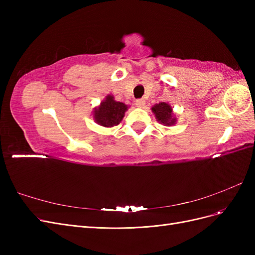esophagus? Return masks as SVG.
Returning a JSON list of instances; mask_svg holds the SVG:
<instances>
[{
    "label": "esophagus",
    "mask_w": 255,
    "mask_h": 255,
    "mask_svg": "<svg viewBox=\"0 0 255 255\" xmlns=\"http://www.w3.org/2000/svg\"><path fill=\"white\" fill-rule=\"evenodd\" d=\"M135 105H136L137 107H139V109H142V107L145 105L144 99H138V100H136V101H135Z\"/></svg>",
    "instance_id": "obj_1"
}]
</instances>
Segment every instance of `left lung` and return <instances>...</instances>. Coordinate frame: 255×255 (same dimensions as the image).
Returning <instances> with one entry per match:
<instances>
[{"instance_id": "8db88e82", "label": "left lung", "mask_w": 255, "mask_h": 255, "mask_svg": "<svg viewBox=\"0 0 255 255\" xmlns=\"http://www.w3.org/2000/svg\"><path fill=\"white\" fill-rule=\"evenodd\" d=\"M152 112L155 115L156 120L166 127H171L176 123V118L172 112V107L166 102H160L152 107Z\"/></svg>"}]
</instances>
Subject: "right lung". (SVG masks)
Instances as JSON below:
<instances>
[{"label":"right lung","mask_w":255,"mask_h":255,"mask_svg":"<svg viewBox=\"0 0 255 255\" xmlns=\"http://www.w3.org/2000/svg\"><path fill=\"white\" fill-rule=\"evenodd\" d=\"M128 109V105L122 102L115 101L114 97L109 95L106 96L105 100L101 102L100 106L95 109L94 118L98 125L105 128H112L119 125L123 117H125Z\"/></svg>","instance_id":"right-lung-1"}]
</instances>
